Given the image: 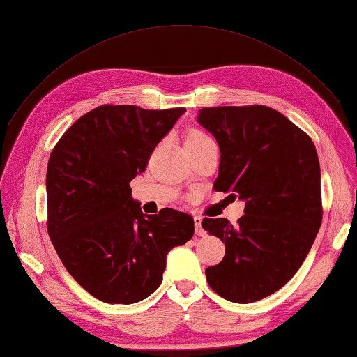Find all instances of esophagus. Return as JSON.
Wrapping results in <instances>:
<instances>
[{
  "label": "esophagus",
  "instance_id": "1",
  "mask_svg": "<svg viewBox=\"0 0 357 357\" xmlns=\"http://www.w3.org/2000/svg\"><path fill=\"white\" fill-rule=\"evenodd\" d=\"M202 221H203V218L199 215H195L194 216V222H195V234L197 236H204L206 234V231H204V229H203V225H202Z\"/></svg>",
  "mask_w": 357,
  "mask_h": 357
}]
</instances>
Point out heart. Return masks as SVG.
I'll return each mask as SVG.
<instances>
[{"label": "heart", "mask_w": 357, "mask_h": 357, "mask_svg": "<svg viewBox=\"0 0 357 357\" xmlns=\"http://www.w3.org/2000/svg\"><path fill=\"white\" fill-rule=\"evenodd\" d=\"M208 141H212V139H211V136H208L207 133H204L203 130L192 128L188 133L186 145H188V149H192V146H198V145H202V144L208 142Z\"/></svg>", "instance_id": "b5f03b06"}]
</instances>
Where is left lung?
Returning <instances> with one entry per match:
<instances>
[{"mask_svg":"<svg viewBox=\"0 0 357 357\" xmlns=\"http://www.w3.org/2000/svg\"><path fill=\"white\" fill-rule=\"evenodd\" d=\"M198 123L221 150L216 192L245 199L236 225L204 218L225 244L221 262L206 268L211 288L233 303H253L288 283L306 259L323 220L321 171L307 133L271 107H203Z\"/></svg>","mask_w":357,"mask_h":357,"instance_id":"1","label":"left lung"}]
</instances>
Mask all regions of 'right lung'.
Listing matches in <instances>:
<instances>
[{"instance_id": "obj_1", "label": "right lung", "mask_w": 357, "mask_h": 357, "mask_svg": "<svg viewBox=\"0 0 357 357\" xmlns=\"http://www.w3.org/2000/svg\"><path fill=\"white\" fill-rule=\"evenodd\" d=\"M185 112L104 104L78 118L51 151L50 239L74 280L104 303L149 297L162 283L167 255L192 238V216L169 207L145 215L130 188Z\"/></svg>"}]
</instances>
